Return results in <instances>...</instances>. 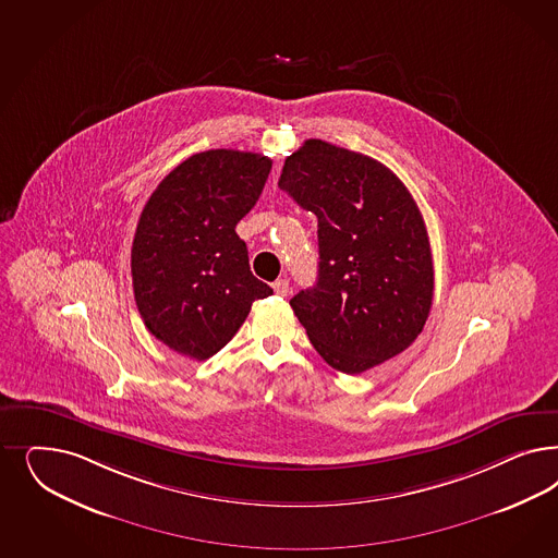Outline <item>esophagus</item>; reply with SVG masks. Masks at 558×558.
<instances>
[{
  "label": "esophagus",
  "instance_id": "1",
  "mask_svg": "<svg viewBox=\"0 0 558 558\" xmlns=\"http://www.w3.org/2000/svg\"><path fill=\"white\" fill-rule=\"evenodd\" d=\"M272 289H275V293L277 295H281V298H288L289 295V281L288 279H277L275 283H272Z\"/></svg>",
  "mask_w": 558,
  "mask_h": 558
}]
</instances>
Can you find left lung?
Here are the masks:
<instances>
[{
	"instance_id": "obj_1",
	"label": "left lung",
	"mask_w": 558,
	"mask_h": 558,
	"mask_svg": "<svg viewBox=\"0 0 558 558\" xmlns=\"http://www.w3.org/2000/svg\"><path fill=\"white\" fill-rule=\"evenodd\" d=\"M279 189L318 217V281L289 302L318 355L355 376L411 347L432 310L433 258L409 189L323 140L288 156Z\"/></svg>"
}]
</instances>
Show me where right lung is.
<instances>
[{"label":"right lung","mask_w":558,"mask_h":558,"mask_svg":"<svg viewBox=\"0 0 558 558\" xmlns=\"http://www.w3.org/2000/svg\"><path fill=\"white\" fill-rule=\"evenodd\" d=\"M267 156L209 149L179 163L145 203L133 248L135 304L147 330L191 360L232 341L254 300L272 289L252 275L235 226L269 179Z\"/></svg>","instance_id":"1"}]
</instances>
